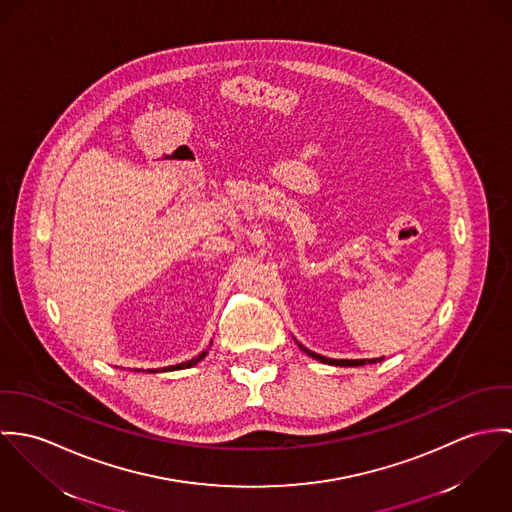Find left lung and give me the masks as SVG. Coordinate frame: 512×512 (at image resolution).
<instances>
[{
	"instance_id": "obj_1",
	"label": "left lung",
	"mask_w": 512,
	"mask_h": 512,
	"mask_svg": "<svg viewBox=\"0 0 512 512\" xmlns=\"http://www.w3.org/2000/svg\"><path fill=\"white\" fill-rule=\"evenodd\" d=\"M302 351H306L310 357L322 361V363H328V365H340V367H357V365H367V363H379L383 361V357H377V359H330V357H324V355H318L310 349H306L302 343H298Z\"/></svg>"
}]
</instances>
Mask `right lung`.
I'll use <instances>...</instances> for the list:
<instances>
[{"label": "right lung", "instance_id": "1", "mask_svg": "<svg viewBox=\"0 0 512 512\" xmlns=\"http://www.w3.org/2000/svg\"><path fill=\"white\" fill-rule=\"evenodd\" d=\"M206 353H208V351H202L200 355H196V357H194V359H190V361H184V363H178V365H172V367H163V371H174V369H188V367L196 365L198 361H202V359L206 357ZM149 373H159V369H157V371L149 369Z\"/></svg>", "mask_w": 512, "mask_h": 512}]
</instances>
